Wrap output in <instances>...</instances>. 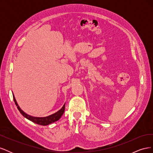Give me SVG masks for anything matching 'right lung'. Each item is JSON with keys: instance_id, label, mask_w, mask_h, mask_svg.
I'll list each match as a JSON object with an SVG mask.
<instances>
[{"instance_id": "obj_1", "label": "right lung", "mask_w": 153, "mask_h": 153, "mask_svg": "<svg viewBox=\"0 0 153 153\" xmlns=\"http://www.w3.org/2000/svg\"><path fill=\"white\" fill-rule=\"evenodd\" d=\"M13 100L14 101L17 106V108L18 109V110L20 111V112L21 113V114L24 116V117H25L26 119H29V121L33 122L36 124H38L39 125H42V126H47V125H48L51 123H53L55 121H58V120L61 117L62 115H63L64 112V110H65V103L64 104V105L62 106V107L59 110H58L57 112H56L55 113L50 115L48 116H46V117H34V116H32V115H30L29 114H26L25 112H24L20 108V106H18L16 100L15 98V96L13 94Z\"/></svg>"}]
</instances>
